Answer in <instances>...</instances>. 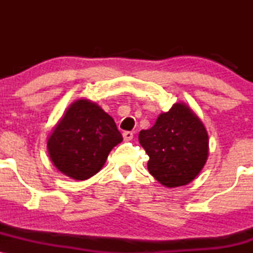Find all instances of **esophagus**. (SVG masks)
Masks as SVG:
<instances>
[{"mask_svg":"<svg viewBox=\"0 0 253 253\" xmlns=\"http://www.w3.org/2000/svg\"><path fill=\"white\" fill-rule=\"evenodd\" d=\"M123 136H124V140L125 141H129L133 139V132H129V130H126V132L123 133Z\"/></svg>","mask_w":253,"mask_h":253,"instance_id":"1","label":"esophagus"}]
</instances>
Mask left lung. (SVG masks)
Masks as SVG:
<instances>
[{
  "label": "left lung",
  "instance_id": "obj_1",
  "mask_svg": "<svg viewBox=\"0 0 253 253\" xmlns=\"http://www.w3.org/2000/svg\"><path fill=\"white\" fill-rule=\"evenodd\" d=\"M139 143L150 157L151 175L169 188L193 181L208 157L207 130L183 103H175L150 129L140 130Z\"/></svg>",
  "mask_w": 253,
  "mask_h": 253
}]
</instances>
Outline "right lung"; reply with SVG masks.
Listing matches in <instances>:
<instances>
[{
  "instance_id": "right-lung-1",
  "label": "right lung",
  "mask_w": 253,
  "mask_h": 253,
  "mask_svg": "<svg viewBox=\"0 0 253 253\" xmlns=\"http://www.w3.org/2000/svg\"><path fill=\"white\" fill-rule=\"evenodd\" d=\"M123 141L110 115L89 100H78L66 110L47 141L51 161L64 175L78 181L97 173L109 152Z\"/></svg>"
}]
</instances>
